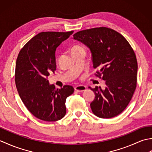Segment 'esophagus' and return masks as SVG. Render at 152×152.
I'll list each match as a JSON object with an SVG mask.
<instances>
[{
    "label": "esophagus",
    "instance_id": "esophagus-1",
    "mask_svg": "<svg viewBox=\"0 0 152 152\" xmlns=\"http://www.w3.org/2000/svg\"><path fill=\"white\" fill-rule=\"evenodd\" d=\"M74 89L78 92H82L86 89V87L85 86H77L74 88Z\"/></svg>",
    "mask_w": 152,
    "mask_h": 152
}]
</instances>
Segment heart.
Instances as JSON below:
<instances>
[{"label":"heart","mask_w":152,"mask_h":152,"mask_svg":"<svg viewBox=\"0 0 152 152\" xmlns=\"http://www.w3.org/2000/svg\"><path fill=\"white\" fill-rule=\"evenodd\" d=\"M82 49H84L82 46H80V45H75V46H74L72 49H71V51H72V53H74L75 51L80 50H82Z\"/></svg>","instance_id":"1"}]
</instances>
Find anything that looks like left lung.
<instances>
[{"instance_id": "left-lung-1", "label": "left lung", "mask_w": 152, "mask_h": 152, "mask_svg": "<svg viewBox=\"0 0 152 152\" xmlns=\"http://www.w3.org/2000/svg\"><path fill=\"white\" fill-rule=\"evenodd\" d=\"M92 53L95 75L105 80L106 88H89L95 93L90 106L95 115L112 118L124 110L133 97L137 82L136 55L125 37L102 27L80 31L73 35Z\"/></svg>"}]
</instances>
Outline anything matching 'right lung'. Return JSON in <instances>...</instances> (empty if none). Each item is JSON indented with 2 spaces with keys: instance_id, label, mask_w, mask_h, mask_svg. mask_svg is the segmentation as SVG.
<instances>
[{
  "instance_id": "obj_1",
  "label": "right lung",
  "mask_w": 152,
  "mask_h": 152,
  "mask_svg": "<svg viewBox=\"0 0 152 152\" xmlns=\"http://www.w3.org/2000/svg\"><path fill=\"white\" fill-rule=\"evenodd\" d=\"M73 32H42L25 44L18 54L15 82L19 95L28 110L42 121L62 119L66 114V99L74 91L69 85L56 89L48 80L56 70V48Z\"/></svg>"
}]
</instances>
